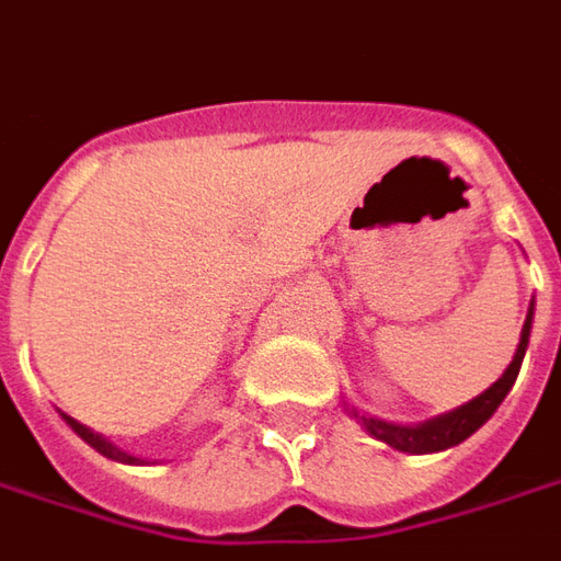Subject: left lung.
Here are the masks:
<instances>
[{
  "mask_svg": "<svg viewBox=\"0 0 561 561\" xmlns=\"http://www.w3.org/2000/svg\"><path fill=\"white\" fill-rule=\"evenodd\" d=\"M531 323H535V299L528 305L523 332H519V345H516V354H513V360H510V366L504 369V376L497 378L492 388H485L480 397H473L470 403L458 405V409H451V412H443V415H436V419L419 421V424H397V421L366 415L360 409H354L347 400H342V405H345L347 415L357 421L366 434L376 436L381 443H388L391 449L409 451V455H431V451L451 449V446L465 443L467 436L477 434L482 424L497 412V405L504 403V397H507L510 388H513V381L519 376L525 351H528Z\"/></svg>",
  "mask_w": 561,
  "mask_h": 561,
  "instance_id": "obj_1",
  "label": "left lung"
}]
</instances>
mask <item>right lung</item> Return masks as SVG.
Listing matches in <instances>:
<instances>
[{
	"mask_svg": "<svg viewBox=\"0 0 561 561\" xmlns=\"http://www.w3.org/2000/svg\"><path fill=\"white\" fill-rule=\"evenodd\" d=\"M60 415H64V421H67L69 427H72V431H76V434H79L81 439L91 446V449L100 451L103 458H112V461H118V465H149V461H142V458H137V455L118 449V446H115V443H110V439H106L103 434H94L88 424H81V421H76L72 415H67V412H60Z\"/></svg>",
	"mask_w": 561,
	"mask_h": 561,
	"instance_id": "1",
	"label": "right lung"
}]
</instances>
